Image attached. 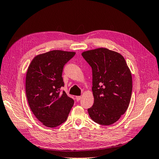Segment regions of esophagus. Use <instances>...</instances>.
Listing matches in <instances>:
<instances>
[{
	"label": "esophagus",
	"mask_w": 159,
	"mask_h": 159,
	"mask_svg": "<svg viewBox=\"0 0 159 159\" xmlns=\"http://www.w3.org/2000/svg\"><path fill=\"white\" fill-rule=\"evenodd\" d=\"M81 96H75V99L77 102H79V101L81 99Z\"/></svg>",
	"instance_id": "esophagus-1"
}]
</instances>
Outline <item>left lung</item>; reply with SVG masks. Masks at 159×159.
<instances>
[{
  "mask_svg": "<svg viewBox=\"0 0 159 159\" xmlns=\"http://www.w3.org/2000/svg\"><path fill=\"white\" fill-rule=\"evenodd\" d=\"M81 55L92 69L93 106L91 119L103 125L117 121L131 98V72L123 56L105 48L85 51Z\"/></svg>",
  "mask_w": 159,
  "mask_h": 159,
  "instance_id": "obj_1",
  "label": "left lung"
}]
</instances>
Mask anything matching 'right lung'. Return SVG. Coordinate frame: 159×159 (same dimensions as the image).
<instances>
[{"label":"right lung","instance_id":"right-lung-1","mask_svg":"<svg viewBox=\"0 0 159 159\" xmlns=\"http://www.w3.org/2000/svg\"><path fill=\"white\" fill-rule=\"evenodd\" d=\"M75 52L52 50L34 57L26 76L28 105L38 120L48 127H56L66 121L74 101L65 91L62 71Z\"/></svg>","mask_w":159,"mask_h":159}]
</instances>
